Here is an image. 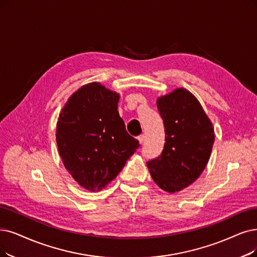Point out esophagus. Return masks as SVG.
Segmentation results:
<instances>
[{
	"instance_id": "34e87169",
	"label": "esophagus",
	"mask_w": 257,
	"mask_h": 257,
	"mask_svg": "<svg viewBox=\"0 0 257 257\" xmlns=\"http://www.w3.org/2000/svg\"><path fill=\"white\" fill-rule=\"evenodd\" d=\"M145 135H140V136H138V141H139V143H141V145H142V143H143V141H145Z\"/></svg>"
}]
</instances>
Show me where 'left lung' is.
<instances>
[{
  "instance_id": "obj_1",
  "label": "left lung",
  "mask_w": 257,
  "mask_h": 257,
  "mask_svg": "<svg viewBox=\"0 0 257 257\" xmlns=\"http://www.w3.org/2000/svg\"><path fill=\"white\" fill-rule=\"evenodd\" d=\"M166 142L161 155L148 161L151 176L169 193L179 192L206 168L215 139L214 127L199 101L186 88L157 99Z\"/></svg>"
}]
</instances>
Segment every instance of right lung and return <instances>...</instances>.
<instances>
[{"label": "right lung", "mask_w": 257, "mask_h": 257, "mask_svg": "<svg viewBox=\"0 0 257 257\" xmlns=\"http://www.w3.org/2000/svg\"><path fill=\"white\" fill-rule=\"evenodd\" d=\"M119 94L93 82L71 95L57 122L65 169L82 188L100 191L116 178L139 148L118 112Z\"/></svg>", "instance_id": "right-lung-1"}]
</instances>
